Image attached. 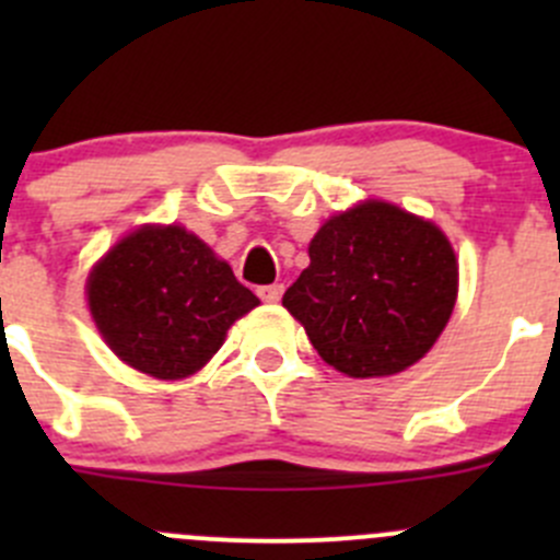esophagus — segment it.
<instances>
[{
    "instance_id": "1",
    "label": "esophagus",
    "mask_w": 560,
    "mask_h": 560,
    "mask_svg": "<svg viewBox=\"0 0 560 560\" xmlns=\"http://www.w3.org/2000/svg\"><path fill=\"white\" fill-rule=\"evenodd\" d=\"M257 295L262 298L265 303H279L281 295H284V287L281 284H268V287H259Z\"/></svg>"
}]
</instances>
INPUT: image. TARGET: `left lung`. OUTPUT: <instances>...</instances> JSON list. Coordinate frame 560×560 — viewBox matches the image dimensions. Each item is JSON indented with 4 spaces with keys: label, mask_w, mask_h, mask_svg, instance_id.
Wrapping results in <instances>:
<instances>
[{
    "label": "left lung",
    "mask_w": 560,
    "mask_h": 560,
    "mask_svg": "<svg viewBox=\"0 0 560 560\" xmlns=\"http://www.w3.org/2000/svg\"><path fill=\"white\" fill-rule=\"evenodd\" d=\"M308 257L281 303L341 374H400L425 358L447 327L457 259L433 222L393 202L365 200L327 219Z\"/></svg>",
    "instance_id": "left-lung-1"
}]
</instances>
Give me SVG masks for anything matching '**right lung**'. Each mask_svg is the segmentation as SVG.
<instances>
[{"label":"right lung","mask_w":560,"mask_h":560,"mask_svg":"<svg viewBox=\"0 0 560 560\" xmlns=\"http://www.w3.org/2000/svg\"><path fill=\"white\" fill-rule=\"evenodd\" d=\"M105 343L140 374L186 380L259 306L233 268L178 224H145L118 241L86 281Z\"/></svg>","instance_id":"obj_1"}]
</instances>
